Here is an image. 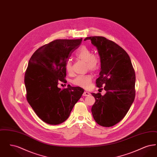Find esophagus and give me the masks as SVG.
Here are the masks:
<instances>
[{"label": "esophagus", "mask_w": 157, "mask_h": 157, "mask_svg": "<svg viewBox=\"0 0 157 157\" xmlns=\"http://www.w3.org/2000/svg\"><path fill=\"white\" fill-rule=\"evenodd\" d=\"M90 92H87V91H85L83 93V96H84V97H87V96H90Z\"/></svg>", "instance_id": "1"}]
</instances>
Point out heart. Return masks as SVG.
I'll use <instances>...</instances> for the list:
<instances>
[{"instance_id":"heart-1","label":"heart","mask_w":157,"mask_h":157,"mask_svg":"<svg viewBox=\"0 0 157 157\" xmlns=\"http://www.w3.org/2000/svg\"><path fill=\"white\" fill-rule=\"evenodd\" d=\"M92 54V51L86 46L80 48L75 53L78 58L85 62L86 67L92 71H95L99 67V59L97 55ZM65 69L69 74L72 72V62L71 60H67L66 62ZM92 81V77L91 75H81L75 78L72 82L77 86L87 89L90 88Z\"/></svg>"}]
</instances>
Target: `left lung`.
Instances as JSON below:
<instances>
[{"instance_id":"8db88e82","label":"left lung","mask_w":157,"mask_h":157,"mask_svg":"<svg viewBox=\"0 0 157 157\" xmlns=\"http://www.w3.org/2000/svg\"><path fill=\"white\" fill-rule=\"evenodd\" d=\"M97 48L101 60V72L96 80L97 86H104L106 94H91L95 102L91 108L98 124L112 127L122 120L134 101L135 74L131 60L119 45L102 36H90Z\"/></svg>"}]
</instances>
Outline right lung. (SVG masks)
<instances>
[{
    "instance_id": "obj_1",
    "label": "right lung",
    "mask_w": 157,
    "mask_h": 157,
    "mask_svg": "<svg viewBox=\"0 0 157 157\" xmlns=\"http://www.w3.org/2000/svg\"><path fill=\"white\" fill-rule=\"evenodd\" d=\"M79 39H56L42 46L31 56L25 75L26 97L40 119L50 125L67 120L75 104L84 92L81 87L67 86L65 82V63L82 42Z\"/></svg>"
}]
</instances>
